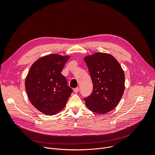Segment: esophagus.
Segmentation results:
<instances>
[{
    "label": "esophagus",
    "mask_w": 155,
    "mask_h": 155,
    "mask_svg": "<svg viewBox=\"0 0 155 155\" xmlns=\"http://www.w3.org/2000/svg\"><path fill=\"white\" fill-rule=\"evenodd\" d=\"M78 91H79V88L78 87H75V88H74V91L75 93H78Z\"/></svg>",
    "instance_id": "34e87169"
}]
</instances>
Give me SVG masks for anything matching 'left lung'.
<instances>
[{
	"label": "left lung",
	"instance_id": "left-lung-1",
	"mask_svg": "<svg viewBox=\"0 0 155 155\" xmlns=\"http://www.w3.org/2000/svg\"><path fill=\"white\" fill-rule=\"evenodd\" d=\"M93 84L92 93L84 98L91 111L105 114L117 105L124 91V74L111 54L96 53L84 58Z\"/></svg>",
	"mask_w": 155,
	"mask_h": 155
}]
</instances>
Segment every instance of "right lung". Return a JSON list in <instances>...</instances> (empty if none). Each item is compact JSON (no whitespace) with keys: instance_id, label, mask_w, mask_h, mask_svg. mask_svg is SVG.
I'll use <instances>...</instances> for the list:
<instances>
[{"instance_id":"right-lung-1","label":"right lung","mask_w":155,"mask_h":155,"mask_svg":"<svg viewBox=\"0 0 155 155\" xmlns=\"http://www.w3.org/2000/svg\"><path fill=\"white\" fill-rule=\"evenodd\" d=\"M69 56L52 54L35 61L28 72L25 86L31 104L41 113L53 115L65 106L72 89L61 74Z\"/></svg>"}]
</instances>
